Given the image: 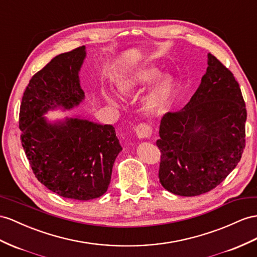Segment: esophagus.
Returning a JSON list of instances; mask_svg holds the SVG:
<instances>
[{
    "instance_id": "obj_1",
    "label": "esophagus",
    "mask_w": 257,
    "mask_h": 257,
    "mask_svg": "<svg viewBox=\"0 0 257 257\" xmlns=\"http://www.w3.org/2000/svg\"><path fill=\"white\" fill-rule=\"evenodd\" d=\"M136 134L139 139H146V138H150L151 135H152V127H151V124H149V123L142 122L137 126Z\"/></svg>"
}]
</instances>
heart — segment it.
<instances>
[{
    "label": "heart",
    "mask_w": 257,
    "mask_h": 257,
    "mask_svg": "<svg viewBox=\"0 0 257 257\" xmlns=\"http://www.w3.org/2000/svg\"><path fill=\"white\" fill-rule=\"evenodd\" d=\"M157 75H159V71L154 68H143L137 70L134 74L122 78L118 83L117 88L121 94L129 95L152 82ZM174 87L175 82L172 77L162 76L157 78L148 92V94L144 97V106L150 111L160 110L165 105L169 96L172 95ZM106 98L110 104L116 105V106L118 105V100L115 96L107 95Z\"/></svg>",
    "instance_id": "b5f03b06"
}]
</instances>
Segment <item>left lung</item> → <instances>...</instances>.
<instances>
[{
	"label": "left lung",
	"instance_id": "1",
	"mask_svg": "<svg viewBox=\"0 0 257 257\" xmlns=\"http://www.w3.org/2000/svg\"><path fill=\"white\" fill-rule=\"evenodd\" d=\"M207 65L186 106L163 116L156 141L160 182L181 196L216 188L238 165L245 147L246 108L240 85L209 53Z\"/></svg>",
	"mask_w": 257,
	"mask_h": 257
}]
</instances>
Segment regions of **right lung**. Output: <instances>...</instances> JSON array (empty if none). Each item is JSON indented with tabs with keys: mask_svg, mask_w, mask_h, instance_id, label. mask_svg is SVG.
<instances>
[{
	"mask_svg": "<svg viewBox=\"0 0 257 257\" xmlns=\"http://www.w3.org/2000/svg\"><path fill=\"white\" fill-rule=\"evenodd\" d=\"M85 47L55 56L30 79L19 111L21 140L37 179L67 199L89 201L107 191L111 169L122 148L111 124L82 118L49 122L42 117L82 102L79 71Z\"/></svg>",
	"mask_w": 257,
	"mask_h": 257,
	"instance_id": "right-lung-1",
	"label": "right lung"
}]
</instances>
